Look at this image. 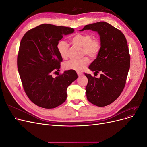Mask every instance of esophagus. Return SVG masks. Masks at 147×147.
<instances>
[{
  "instance_id": "34e87169",
  "label": "esophagus",
  "mask_w": 147,
  "mask_h": 147,
  "mask_svg": "<svg viewBox=\"0 0 147 147\" xmlns=\"http://www.w3.org/2000/svg\"><path fill=\"white\" fill-rule=\"evenodd\" d=\"M77 74H78V76H81V75L83 74V73H81V72H77Z\"/></svg>"
}]
</instances>
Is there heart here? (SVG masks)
<instances>
[{"label":"heart","mask_w":147,"mask_h":147,"mask_svg":"<svg viewBox=\"0 0 147 147\" xmlns=\"http://www.w3.org/2000/svg\"><path fill=\"white\" fill-rule=\"evenodd\" d=\"M93 37L90 34L78 33L71 38L74 45L82 48V55H87L92 59L96 58L101 49V43L98 38H92ZM68 43L64 40H60L57 45V51L61 58L65 59L68 56ZM89 63L87 57L80 59H72L64 63L63 67L65 69H72L76 71L84 70Z\"/></svg>","instance_id":"heart-1"}]
</instances>
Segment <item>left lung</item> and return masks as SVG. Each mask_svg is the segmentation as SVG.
Masks as SVG:
<instances>
[{
  "label": "left lung",
  "instance_id": "1",
  "mask_svg": "<svg viewBox=\"0 0 147 147\" xmlns=\"http://www.w3.org/2000/svg\"><path fill=\"white\" fill-rule=\"evenodd\" d=\"M97 32L101 49L89 68L97 78L84 73L88 79L86 87L88 101L96 106L104 107L116 100L124 89L130 68V54L126 38L120 30L106 22L86 25L82 30Z\"/></svg>",
  "mask_w": 147,
  "mask_h": 147
}]
</instances>
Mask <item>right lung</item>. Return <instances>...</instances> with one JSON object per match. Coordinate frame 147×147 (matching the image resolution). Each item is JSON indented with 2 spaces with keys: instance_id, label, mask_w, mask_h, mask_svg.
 Wrapping results in <instances>:
<instances>
[{
  "instance_id": "right-lung-1",
  "label": "right lung",
  "mask_w": 147,
  "mask_h": 147,
  "mask_svg": "<svg viewBox=\"0 0 147 147\" xmlns=\"http://www.w3.org/2000/svg\"><path fill=\"white\" fill-rule=\"evenodd\" d=\"M73 28L43 24L28 30L20 42L17 67L23 88L30 101L45 109H53L67 99V89L78 76L74 70L65 71L55 78L63 61L57 45ZM56 72V71H55Z\"/></svg>"
}]
</instances>
